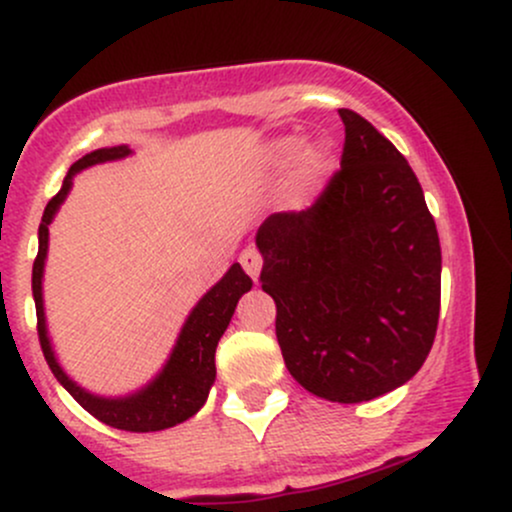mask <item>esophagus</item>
<instances>
[{
	"label": "esophagus",
	"mask_w": 512,
	"mask_h": 512,
	"mask_svg": "<svg viewBox=\"0 0 512 512\" xmlns=\"http://www.w3.org/2000/svg\"><path fill=\"white\" fill-rule=\"evenodd\" d=\"M240 264H243V269L248 272L252 279L257 281V276H260V269H262V255L257 252L255 248H245L240 252Z\"/></svg>",
	"instance_id": "1"
}]
</instances>
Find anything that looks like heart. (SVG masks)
Masks as SVG:
<instances>
[{
    "instance_id": "heart-1",
    "label": "heart",
    "mask_w": 512,
    "mask_h": 512,
    "mask_svg": "<svg viewBox=\"0 0 512 512\" xmlns=\"http://www.w3.org/2000/svg\"><path fill=\"white\" fill-rule=\"evenodd\" d=\"M296 149V139H281V142L269 146L267 154H264V161L272 168H284L293 158V154H296ZM327 158L330 156H327L325 146H310V149L305 151L301 158V166L296 168L289 185V199L293 204H301L303 199L308 197V192L313 190L315 182L320 180L322 173L327 170Z\"/></svg>"
}]
</instances>
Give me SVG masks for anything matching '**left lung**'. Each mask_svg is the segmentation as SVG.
<instances>
[{
	"label": "left lung",
	"mask_w": 512,
	"mask_h": 512,
	"mask_svg": "<svg viewBox=\"0 0 512 512\" xmlns=\"http://www.w3.org/2000/svg\"><path fill=\"white\" fill-rule=\"evenodd\" d=\"M342 168L303 211L257 231L262 291L293 378L330 402H368L414 378L438 330L440 240L407 158L342 108Z\"/></svg>",
	"instance_id": "1"
}]
</instances>
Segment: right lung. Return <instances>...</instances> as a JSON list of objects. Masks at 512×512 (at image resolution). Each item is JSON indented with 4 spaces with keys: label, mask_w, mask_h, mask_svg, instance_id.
<instances>
[{
    "label": "right lung",
    "mask_w": 512,
    "mask_h": 512,
    "mask_svg": "<svg viewBox=\"0 0 512 512\" xmlns=\"http://www.w3.org/2000/svg\"><path fill=\"white\" fill-rule=\"evenodd\" d=\"M127 154V146L98 149L86 154L84 158H79V161L69 168L67 178L62 182V190L48 202L43 221H40L38 228V257H35L33 262V298L35 315H38L40 349H43L45 361H48L50 370L55 373V378L60 380L64 390H67L88 414L96 416L103 424L120 428V431L149 433L182 424V421L195 416L197 411L204 407L216 378V346H219L221 334L226 332L228 322H231L233 313H236L240 296L252 289V279L243 272L240 264H233L219 284L204 293L202 301L195 305V310H192L187 322L182 325L178 344H175L168 363L144 390L134 392V395L129 397L105 399L91 395L84 387L76 385L74 380H69L67 373L60 368V363H57L55 354H52L48 330H45L43 267L45 257H48V226L52 216L57 214V209H60V204L64 202V197H67L69 187H72L74 173L103 161H117V158Z\"/></svg>",
    "instance_id": "right-lung-1"
}]
</instances>
